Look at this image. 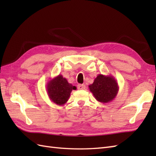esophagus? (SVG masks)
Returning <instances> with one entry per match:
<instances>
[{
    "instance_id": "obj_1",
    "label": "esophagus",
    "mask_w": 156,
    "mask_h": 156,
    "mask_svg": "<svg viewBox=\"0 0 156 156\" xmlns=\"http://www.w3.org/2000/svg\"><path fill=\"white\" fill-rule=\"evenodd\" d=\"M77 87L79 90H84V89H85V88H86L85 85H84V84H78L77 86Z\"/></svg>"
}]
</instances>
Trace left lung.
<instances>
[{
    "label": "left lung",
    "instance_id": "1",
    "mask_svg": "<svg viewBox=\"0 0 156 156\" xmlns=\"http://www.w3.org/2000/svg\"><path fill=\"white\" fill-rule=\"evenodd\" d=\"M88 87L96 100L101 103L111 102L117 97L119 91L117 82L111 75L98 74Z\"/></svg>",
    "mask_w": 156,
    "mask_h": 156
}]
</instances>
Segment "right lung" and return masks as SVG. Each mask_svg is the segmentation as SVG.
I'll use <instances>...</instances> for the list:
<instances>
[{"mask_svg":"<svg viewBox=\"0 0 156 156\" xmlns=\"http://www.w3.org/2000/svg\"><path fill=\"white\" fill-rule=\"evenodd\" d=\"M46 90L51 101L62 106L66 103L72 91L76 90V87L69 84L62 75L59 74L48 82Z\"/></svg>","mask_w":156,"mask_h":156,"instance_id":"obj_1","label":"right lung"}]
</instances>
